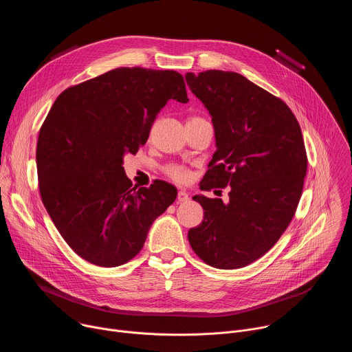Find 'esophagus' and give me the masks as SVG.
<instances>
[{
	"label": "esophagus",
	"instance_id": "1",
	"mask_svg": "<svg viewBox=\"0 0 352 352\" xmlns=\"http://www.w3.org/2000/svg\"><path fill=\"white\" fill-rule=\"evenodd\" d=\"M188 200H189V195L185 190H178V193H177V202L178 204H184V202H188Z\"/></svg>",
	"mask_w": 352,
	"mask_h": 352
}]
</instances>
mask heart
<instances>
[{
    "instance_id": "heart-1",
    "label": "heart",
    "mask_w": 352,
    "mask_h": 352,
    "mask_svg": "<svg viewBox=\"0 0 352 352\" xmlns=\"http://www.w3.org/2000/svg\"><path fill=\"white\" fill-rule=\"evenodd\" d=\"M164 174L170 179H173V181H175L178 184H185L190 178L189 170L186 167H184V166H179V164H168V166H166L164 167Z\"/></svg>"
}]
</instances>
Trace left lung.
Wrapping results in <instances>:
<instances>
[{
	"mask_svg": "<svg viewBox=\"0 0 352 352\" xmlns=\"http://www.w3.org/2000/svg\"><path fill=\"white\" fill-rule=\"evenodd\" d=\"M185 79L216 133L200 184L206 190L230 185L228 204L193 196L205 216L188 239L209 266L239 269L269 252L295 214L308 168L302 132L281 98L236 72H188Z\"/></svg>",
	"mask_w": 352,
	"mask_h": 352,
	"instance_id": "1",
	"label": "left lung"
}]
</instances>
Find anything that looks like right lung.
I'll return each mask as SVG.
<instances>
[{"label": "right lung", "instance_id": "add662e5", "mask_svg": "<svg viewBox=\"0 0 352 352\" xmlns=\"http://www.w3.org/2000/svg\"><path fill=\"white\" fill-rule=\"evenodd\" d=\"M171 98L189 102L181 74L116 68L65 89L44 120L36 150L43 205L89 263L116 267L133 259L175 200L171 184L133 188L122 167Z\"/></svg>", "mask_w": 352, "mask_h": 352}]
</instances>
